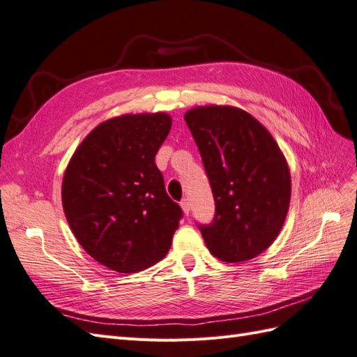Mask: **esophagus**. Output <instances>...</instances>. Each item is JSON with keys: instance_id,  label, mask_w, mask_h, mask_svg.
<instances>
[{"instance_id": "obj_1", "label": "esophagus", "mask_w": 357, "mask_h": 357, "mask_svg": "<svg viewBox=\"0 0 357 357\" xmlns=\"http://www.w3.org/2000/svg\"><path fill=\"white\" fill-rule=\"evenodd\" d=\"M181 208H182V211H184L185 215L190 214V202H188V199H182L181 200Z\"/></svg>"}]
</instances>
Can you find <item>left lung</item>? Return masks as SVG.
<instances>
[{"label":"left lung","mask_w":357,"mask_h":357,"mask_svg":"<svg viewBox=\"0 0 357 357\" xmlns=\"http://www.w3.org/2000/svg\"><path fill=\"white\" fill-rule=\"evenodd\" d=\"M184 119L215 202L213 222L197 225L206 248L225 262L258 257L278 238L288 214L291 176L285 157L244 109L196 107Z\"/></svg>","instance_id":"8db88e82"}]
</instances>
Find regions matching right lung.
Instances as JSON below:
<instances>
[{
    "label": "right lung",
    "mask_w": 357,
    "mask_h": 357,
    "mask_svg": "<svg viewBox=\"0 0 357 357\" xmlns=\"http://www.w3.org/2000/svg\"><path fill=\"white\" fill-rule=\"evenodd\" d=\"M170 128L166 113L113 117L81 142L68 164L61 185L68 223L109 270L142 271L170 249L182 209L155 164Z\"/></svg>",
    "instance_id": "obj_1"
}]
</instances>
